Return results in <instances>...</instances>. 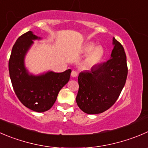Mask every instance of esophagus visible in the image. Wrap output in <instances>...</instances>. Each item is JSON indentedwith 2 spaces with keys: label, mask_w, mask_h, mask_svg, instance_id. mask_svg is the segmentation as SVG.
<instances>
[{
  "label": "esophagus",
  "mask_w": 148,
  "mask_h": 148,
  "mask_svg": "<svg viewBox=\"0 0 148 148\" xmlns=\"http://www.w3.org/2000/svg\"><path fill=\"white\" fill-rule=\"evenodd\" d=\"M78 75V72L77 71H71V77H77Z\"/></svg>",
  "instance_id": "esophagus-1"
}]
</instances>
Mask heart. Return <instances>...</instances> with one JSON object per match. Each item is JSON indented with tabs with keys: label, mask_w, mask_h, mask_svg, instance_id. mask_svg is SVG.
<instances>
[{
	"label": "heart",
	"mask_w": 148,
	"mask_h": 148,
	"mask_svg": "<svg viewBox=\"0 0 148 148\" xmlns=\"http://www.w3.org/2000/svg\"><path fill=\"white\" fill-rule=\"evenodd\" d=\"M84 52L89 53L83 62L84 69H92L100 64L104 56V49L101 46L95 47L93 43H90L84 48Z\"/></svg>",
	"instance_id": "1"
}]
</instances>
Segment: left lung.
Wrapping results in <instances>:
<instances>
[{"mask_svg": "<svg viewBox=\"0 0 148 148\" xmlns=\"http://www.w3.org/2000/svg\"><path fill=\"white\" fill-rule=\"evenodd\" d=\"M113 44L110 59L79 74L76 101L86 114H100L110 108L124 87L128 74L127 56L122 45L115 38Z\"/></svg>", "mask_w": 148, "mask_h": 148, "instance_id": "1", "label": "left lung"}]
</instances>
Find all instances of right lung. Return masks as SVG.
I'll return each mask as SVG.
<instances>
[{
  "label": "right lung",
  "mask_w": 148,
  "mask_h": 148,
  "mask_svg": "<svg viewBox=\"0 0 148 148\" xmlns=\"http://www.w3.org/2000/svg\"><path fill=\"white\" fill-rule=\"evenodd\" d=\"M40 39L31 31L16 41L8 61L10 78L15 94L21 103L36 112H45L56 102L58 92L70 79L71 70L61 73L48 71L38 76L29 74L24 66V56L33 40Z\"/></svg>",
  "instance_id": "obj_1"
}]
</instances>
